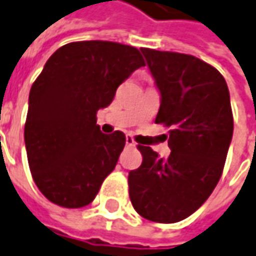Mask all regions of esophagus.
Segmentation results:
<instances>
[{
  "mask_svg": "<svg viewBox=\"0 0 256 256\" xmlns=\"http://www.w3.org/2000/svg\"><path fill=\"white\" fill-rule=\"evenodd\" d=\"M125 144H126V146H135V145H136V142L134 140V138H132V136H128V135H126V138H125Z\"/></svg>",
  "mask_w": 256,
  "mask_h": 256,
  "instance_id": "obj_1",
  "label": "esophagus"
}]
</instances>
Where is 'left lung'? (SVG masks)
<instances>
[{"label":"left lung","mask_w":256,"mask_h":256,"mask_svg":"<svg viewBox=\"0 0 256 256\" xmlns=\"http://www.w3.org/2000/svg\"><path fill=\"white\" fill-rule=\"evenodd\" d=\"M160 92L155 122L170 128V155L138 145L142 164L128 174L136 212L155 222L188 218L217 186L232 140L230 92L216 68L192 54L142 48Z\"/></svg>","instance_id":"1"}]
</instances>
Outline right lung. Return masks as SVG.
I'll use <instances>...</instances> for the list:
<instances>
[{
    "label": "right lung",
    "mask_w": 256,
    "mask_h": 256,
    "mask_svg": "<svg viewBox=\"0 0 256 256\" xmlns=\"http://www.w3.org/2000/svg\"><path fill=\"white\" fill-rule=\"evenodd\" d=\"M142 66L136 48L107 40L72 42L46 62L29 92L25 146L34 182L49 202L80 208L97 196L125 146L124 132L100 131L97 111Z\"/></svg>",
    "instance_id": "1"
}]
</instances>
